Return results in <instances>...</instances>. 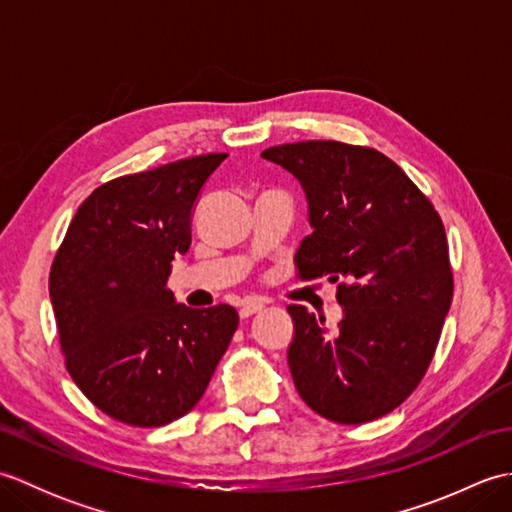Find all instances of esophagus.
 I'll return each mask as SVG.
<instances>
[{"mask_svg":"<svg viewBox=\"0 0 512 512\" xmlns=\"http://www.w3.org/2000/svg\"><path fill=\"white\" fill-rule=\"evenodd\" d=\"M262 310H264V303H262V301L250 299V301L242 303V308H239V317H242V319H248V317H253V314L262 312Z\"/></svg>","mask_w":512,"mask_h":512,"instance_id":"34e87169","label":"esophagus"}]
</instances>
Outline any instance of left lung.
I'll return each mask as SVG.
<instances>
[{"label": "left lung", "instance_id": "left-lung-1", "mask_svg": "<svg viewBox=\"0 0 512 512\" xmlns=\"http://www.w3.org/2000/svg\"><path fill=\"white\" fill-rule=\"evenodd\" d=\"M295 176L312 235L295 264L299 279H330L343 319L336 330L288 306V350L303 402L339 424L394 411L418 387L453 299L444 224L427 195L372 147L303 140L262 151Z\"/></svg>", "mask_w": 512, "mask_h": 512}]
</instances>
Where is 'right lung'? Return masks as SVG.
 <instances>
[{
    "label": "right lung",
    "mask_w": 512,
    "mask_h": 512,
    "mask_svg": "<svg viewBox=\"0 0 512 512\" xmlns=\"http://www.w3.org/2000/svg\"><path fill=\"white\" fill-rule=\"evenodd\" d=\"M228 154L169 162L101 184L85 200L50 268L65 367L107 416L132 427L182 418L237 330L233 306L193 310L167 288L191 246V213Z\"/></svg>",
    "instance_id": "1"
}]
</instances>
